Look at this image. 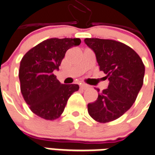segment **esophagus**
I'll use <instances>...</instances> for the list:
<instances>
[{"label":"esophagus","mask_w":155,"mask_h":155,"mask_svg":"<svg viewBox=\"0 0 155 155\" xmlns=\"http://www.w3.org/2000/svg\"><path fill=\"white\" fill-rule=\"evenodd\" d=\"M80 87L81 90H87L89 87H88L87 85H86V84H81V85L80 86Z\"/></svg>","instance_id":"obj_1"}]
</instances>
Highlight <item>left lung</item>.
<instances>
[{
    "label": "left lung",
    "mask_w": 155,
    "mask_h": 155,
    "mask_svg": "<svg viewBox=\"0 0 155 155\" xmlns=\"http://www.w3.org/2000/svg\"><path fill=\"white\" fill-rule=\"evenodd\" d=\"M96 55L99 70L109 80L107 89L98 92L95 102L87 105L89 115L98 123L120 117L136 102L143 84L145 66L134 49L120 41L85 38Z\"/></svg>",
    "instance_id": "left-lung-1"
}]
</instances>
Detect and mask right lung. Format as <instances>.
Here are the masks:
<instances>
[{
    "label": "right lung",
    "mask_w": 155,
    "mask_h": 155,
    "mask_svg": "<svg viewBox=\"0 0 155 155\" xmlns=\"http://www.w3.org/2000/svg\"><path fill=\"white\" fill-rule=\"evenodd\" d=\"M81 43L80 38H49L31 49L22 58L20 91L34 114L47 120L61 117L77 84H62L53 71L59 69L66 52Z\"/></svg>",
    "instance_id": "obj_1"
}]
</instances>
